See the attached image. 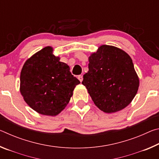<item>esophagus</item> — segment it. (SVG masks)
Returning <instances> with one entry per match:
<instances>
[{"label": "esophagus", "instance_id": "1", "mask_svg": "<svg viewBox=\"0 0 159 159\" xmlns=\"http://www.w3.org/2000/svg\"><path fill=\"white\" fill-rule=\"evenodd\" d=\"M78 79H79V80H80V82H82V81H83V79L82 75H79V76H78Z\"/></svg>", "mask_w": 159, "mask_h": 159}]
</instances>
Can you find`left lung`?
Returning a JSON list of instances; mask_svg holds the SVG:
<instances>
[{
	"mask_svg": "<svg viewBox=\"0 0 159 159\" xmlns=\"http://www.w3.org/2000/svg\"><path fill=\"white\" fill-rule=\"evenodd\" d=\"M82 84L95 105L105 113L127 107L138 93L139 78L133 60L116 47L103 45L89 57Z\"/></svg>",
	"mask_w": 159,
	"mask_h": 159,
	"instance_id": "left-lung-1",
	"label": "left lung"
}]
</instances>
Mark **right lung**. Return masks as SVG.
Instances as JSON below:
<instances>
[{
  "label": "right lung",
  "mask_w": 159,
  "mask_h": 159,
  "mask_svg": "<svg viewBox=\"0 0 159 159\" xmlns=\"http://www.w3.org/2000/svg\"><path fill=\"white\" fill-rule=\"evenodd\" d=\"M43 48L24 64L20 74V92L26 104L39 114L56 116L65 108L80 81L66 64Z\"/></svg>",
  "instance_id": "right-lung-1"
}]
</instances>
